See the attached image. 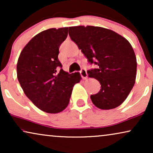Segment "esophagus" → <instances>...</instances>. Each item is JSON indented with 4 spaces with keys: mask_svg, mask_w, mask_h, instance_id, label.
<instances>
[{
    "mask_svg": "<svg viewBox=\"0 0 153 153\" xmlns=\"http://www.w3.org/2000/svg\"><path fill=\"white\" fill-rule=\"evenodd\" d=\"M80 74H81V77H82L83 79H86L87 78L88 74H87L86 70H85V69H82V70L80 71Z\"/></svg>",
    "mask_w": 153,
    "mask_h": 153,
    "instance_id": "1",
    "label": "esophagus"
}]
</instances>
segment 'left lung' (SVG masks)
Returning <instances> with one entry per match:
<instances>
[{
	"instance_id": "left-lung-1",
	"label": "left lung",
	"mask_w": 153,
	"mask_h": 153,
	"mask_svg": "<svg viewBox=\"0 0 153 153\" xmlns=\"http://www.w3.org/2000/svg\"><path fill=\"white\" fill-rule=\"evenodd\" d=\"M71 39L97 69L88 71L100 81L101 89L91 99L102 110L118 107L135 83L137 58L128 40L110 29L93 26L69 27Z\"/></svg>"
}]
</instances>
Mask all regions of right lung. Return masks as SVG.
Here are the masks:
<instances>
[{"mask_svg":"<svg viewBox=\"0 0 153 153\" xmlns=\"http://www.w3.org/2000/svg\"><path fill=\"white\" fill-rule=\"evenodd\" d=\"M68 35V27L42 31L25 46L17 61V78L25 95L49 114H58L68 106L73 87L81 79L79 72L62 70L58 58Z\"/></svg>","mask_w":153,"mask_h":153,"instance_id":"obj_1","label":"right lung"}]
</instances>
